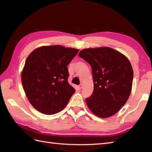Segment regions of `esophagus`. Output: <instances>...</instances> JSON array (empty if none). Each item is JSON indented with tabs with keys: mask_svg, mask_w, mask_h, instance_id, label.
Segmentation results:
<instances>
[{
	"mask_svg": "<svg viewBox=\"0 0 152 152\" xmlns=\"http://www.w3.org/2000/svg\"><path fill=\"white\" fill-rule=\"evenodd\" d=\"M79 88L80 89H82L83 88V83H81V84L79 86Z\"/></svg>",
	"mask_w": 152,
	"mask_h": 152,
	"instance_id": "34e87169",
	"label": "esophagus"
}]
</instances>
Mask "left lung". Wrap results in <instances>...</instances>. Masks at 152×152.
I'll use <instances>...</instances> for the list:
<instances>
[{
    "instance_id": "8db88e82",
    "label": "left lung",
    "mask_w": 152,
    "mask_h": 152,
    "mask_svg": "<svg viewBox=\"0 0 152 152\" xmlns=\"http://www.w3.org/2000/svg\"><path fill=\"white\" fill-rule=\"evenodd\" d=\"M91 66L93 94L86 101L93 114L101 118L116 114L131 94L133 70L124 54L108 47L87 48L78 54Z\"/></svg>"
}]
</instances>
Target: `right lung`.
Masks as SVG:
<instances>
[{
	"mask_svg": "<svg viewBox=\"0 0 152 152\" xmlns=\"http://www.w3.org/2000/svg\"><path fill=\"white\" fill-rule=\"evenodd\" d=\"M78 51L60 45L44 46L27 57L21 82L28 100L38 112L55 114L68 104L75 89L68 82L67 66Z\"/></svg>",
	"mask_w": 152,
	"mask_h": 152,
	"instance_id": "add662e5",
	"label": "right lung"
}]
</instances>
